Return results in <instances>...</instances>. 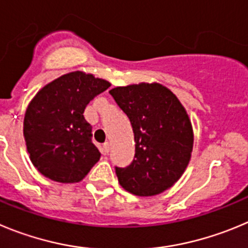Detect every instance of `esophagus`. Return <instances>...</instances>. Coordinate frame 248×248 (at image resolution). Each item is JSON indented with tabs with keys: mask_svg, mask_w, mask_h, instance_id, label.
<instances>
[{
	"mask_svg": "<svg viewBox=\"0 0 248 248\" xmlns=\"http://www.w3.org/2000/svg\"><path fill=\"white\" fill-rule=\"evenodd\" d=\"M103 152L105 153V154H108V153L110 152V144H108V142L104 143L103 144Z\"/></svg>",
	"mask_w": 248,
	"mask_h": 248,
	"instance_id": "obj_1",
	"label": "esophagus"
}]
</instances>
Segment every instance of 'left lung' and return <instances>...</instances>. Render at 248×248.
Masks as SVG:
<instances>
[{"instance_id":"obj_1","label":"left lung","mask_w":248,"mask_h":248,"mask_svg":"<svg viewBox=\"0 0 248 248\" xmlns=\"http://www.w3.org/2000/svg\"><path fill=\"white\" fill-rule=\"evenodd\" d=\"M108 93L129 119L135 135V159L126 168L115 166L120 185L140 197L166 191L191 159L193 132L186 110L158 83L117 87Z\"/></svg>"}]
</instances>
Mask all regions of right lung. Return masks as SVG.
Segmentation results:
<instances>
[{"instance_id":"add662e5","label":"right lung","mask_w":248,"mask_h":248,"mask_svg":"<svg viewBox=\"0 0 248 248\" xmlns=\"http://www.w3.org/2000/svg\"><path fill=\"white\" fill-rule=\"evenodd\" d=\"M108 87L106 80L77 71L48 83L31 100L23 131L30 160L44 176L79 182L98 163L101 154L83 112Z\"/></svg>"}]
</instances>
